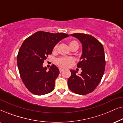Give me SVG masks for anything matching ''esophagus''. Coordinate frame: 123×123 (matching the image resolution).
Listing matches in <instances>:
<instances>
[{
  "label": "esophagus",
  "instance_id": "1",
  "mask_svg": "<svg viewBox=\"0 0 123 123\" xmlns=\"http://www.w3.org/2000/svg\"><path fill=\"white\" fill-rule=\"evenodd\" d=\"M59 72H60V73H62V72H63V70H64L63 69H62V68H59Z\"/></svg>",
  "mask_w": 123,
  "mask_h": 123
}]
</instances>
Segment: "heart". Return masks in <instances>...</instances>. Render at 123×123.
I'll list each match as a JSON object with an SVG mask.
<instances>
[{
    "label": "heart",
    "instance_id": "b5f03b06",
    "mask_svg": "<svg viewBox=\"0 0 123 123\" xmlns=\"http://www.w3.org/2000/svg\"><path fill=\"white\" fill-rule=\"evenodd\" d=\"M69 46L70 49L73 48H76L78 49L79 46L78 43L76 41H71L69 43ZM58 48V45H55L54 47V51H56ZM74 62V59L70 57H60V58L57 59L56 60V63L59 66L63 67V68H67L68 67L70 63H72Z\"/></svg>",
    "mask_w": 123,
    "mask_h": 123
}]
</instances>
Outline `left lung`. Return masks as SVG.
<instances>
[{"mask_svg": "<svg viewBox=\"0 0 123 123\" xmlns=\"http://www.w3.org/2000/svg\"><path fill=\"white\" fill-rule=\"evenodd\" d=\"M70 35L78 38L82 44V55L77 64L82 72L77 75L76 71L70 70L68 87L74 93L85 95L96 88L103 77L106 63L104 47L91 35L80 33Z\"/></svg>", "mask_w": 123, "mask_h": 123, "instance_id": "1", "label": "left lung"}]
</instances>
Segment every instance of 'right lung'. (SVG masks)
I'll return each mask as SVG.
<instances>
[{"instance_id":"right-lung-1","label":"right lung","mask_w":123,"mask_h":123,"mask_svg":"<svg viewBox=\"0 0 123 123\" xmlns=\"http://www.w3.org/2000/svg\"><path fill=\"white\" fill-rule=\"evenodd\" d=\"M68 36L64 33L38 31L22 44L17 55V65L23 83L31 93L43 95L54 90L59 70L54 64L47 70L43 64L48 55L51 54L55 45Z\"/></svg>"}]
</instances>
